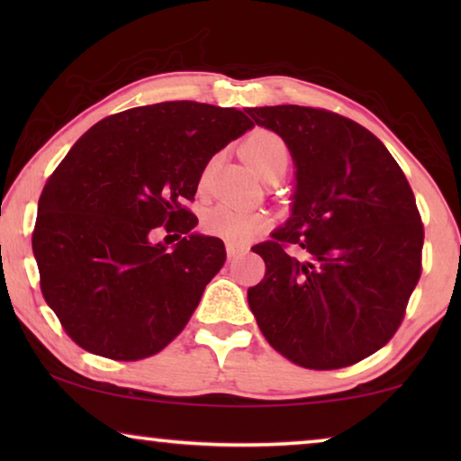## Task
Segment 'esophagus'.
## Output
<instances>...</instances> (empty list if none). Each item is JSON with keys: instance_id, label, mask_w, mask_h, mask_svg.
Returning <instances> with one entry per match:
<instances>
[{"instance_id": "34e87169", "label": "esophagus", "mask_w": 461, "mask_h": 461, "mask_svg": "<svg viewBox=\"0 0 461 461\" xmlns=\"http://www.w3.org/2000/svg\"><path fill=\"white\" fill-rule=\"evenodd\" d=\"M225 249H228L230 258H238V256L248 252V248L246 246H240V244H228V246H225Z\"/></svg>"}]
</instances>
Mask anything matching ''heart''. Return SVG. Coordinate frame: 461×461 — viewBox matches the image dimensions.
Returning <instances> with one entry per match:
<instances>
[{"mask_svg": "<svg viewBox=\"0 0 461 461\" xmlns=\"http://www.w3.org/2000/svg\"><path fill=\"white\" fill-rule=\"evenodd\" d=\"M241 156L252 167L256 173L270 175L276 168H286L291 154L285 140L276 136L275 131L256 130L241 144ZM212 168V167H209ZM207 168V173H209ZM205 173V175H207ZM203 231L209 236L220 238L228 244H244L268 228V217L256 212V209L233 207V205H215L203 215Z\"/></svg>", "mask_w": 461, "mask_h": 461, "instance_id": "b5f03b06", "label": "heart"}]
</instances>
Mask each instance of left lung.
Masks as SVG:
<instances>
[{"instance_id":"obj_1","label":"left lung","mask_w":461,"mask_h":461,"mask_svg":"<svg viewBox=\"0 0 461 461\" xmlns=\"http://www.w3.org/2000/svg\"><path fill=\"white\" fill-rule=\"evenodd\" d=\"M246 112L285 140L296 167L291 220L252 248L267 272L248 288L249 309L296 366L362 362L393 339L423 270L425 231L407 176L370 130L330 109Z\"/></svg>"}]
</instances>
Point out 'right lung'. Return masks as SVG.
<instances>
[{"label":"right lung","instance_id":"add662e5","mask_svg":"<svg viewBox=\"0 0 461 461\" xmlns=\"http://www.w3.org/2000/svg\"><path fill=\"white\" fill-rule=\"evenodd\" d=\"M197 101L131 107L77 140L46 181L32 231L44 301L77 346L118 362L158 354L221 270L220 238L197 236L194 201L215 152L254 126ZM167 230L175 250L154 245Z\"/></svg>","mask_w":461,"mask_h":461}]
</instances>
